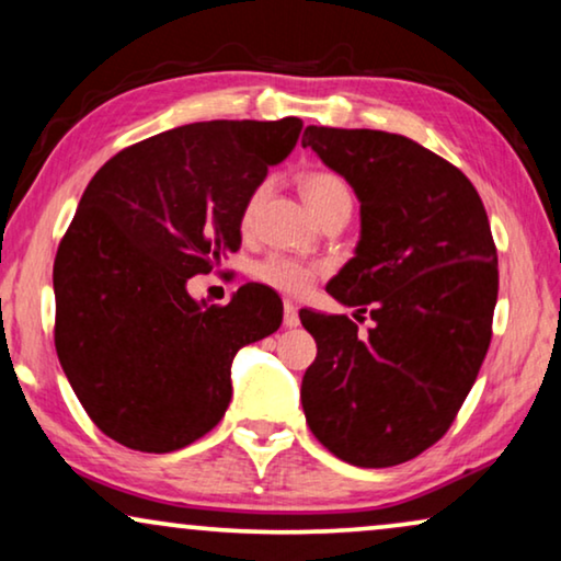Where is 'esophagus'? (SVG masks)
<instances>
[{"instance_id": "obj_1", "label": "esophagus", "mask_w": 561, "mask_h": 561, "mask_svg": "<svg viewBox=\"0 0 561 561\" xmlns=\"http://www.w3.org/2000/svg\"><path fill=\"white\" fill-rule=\"evenodd\" d=\"M283 324L288 329H296L301 324V319H298V306L294 301H286L283 304Z\"/></svg>"}]
</instances>
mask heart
I'll return each instance as SVG.
<instances>
[{"label":"heart","instance_id":"heart-1","mask_svg":"<svg viewBox=\"0 0 561 561\" xmlns=\"http://www.w3.org/2000/svg\"><path fill=\"white\" fill-rule=\"evenodd\" d=\"M301 194L313 214H321L324 209H329V206L342 204V202L352 204L347 181L332 171L304 173ZM260 196H263V188L252 191L248 204H244V214H242L244 225H248V221L252 219V214H255ZM252 275H255V278L267 288L280 290V294H288V296H301L311 288V283L317 280L319 267L313 263H306V260L273 252V255L263 257L255 267H252Z\"/></svg>","mask_w":561,"mask_h":561}]
</instances>
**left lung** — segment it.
Here are the masks:
<instances>
[{"mask_svg": "<svg viewBox=\"0 0 561 561\" xmlns=\"http://www.w3.org/2000/svg\"><path fill=\"white\" fill-rule=\"evenodd\" d=\"M304 148L359 202L355 257L327 294L375 327L301 309L317 340L301 382L311 434L355 467H393L439 442L490 336L497 255L470 179L424 145L380 129L306 127Z\"/></svg>", "mask_w": 561, "mask_h": 561, "instance_id": "left-lung-1", "label": "left lung"}]
</instances>
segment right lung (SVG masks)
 Wrapping results in <instances>:
<instances>
[{
	"instance_id": "add662e5",
	"label": "right lung",
	"mask_w": 561,
	"mask_h": 561,
	"mask_svg": "<svg viewBox=\"0 0 561 561\" xmlns=\"http://www.w3.org/2000/svg\"><path fill=\"white\" fill-rule=\"evenodd\" d=\"M304 122H194L99 168L53 265L56 352L91 421L137 451L202 439L232 398V359L278 332L275 290L248 283L227 306L186 283L240 250L244 204L290 156Z\"/></svg>"
}]
</instances>
